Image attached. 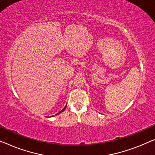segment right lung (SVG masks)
<instances>
[{
    "instance_id": "obj_1",
    "label": "right lung",
    "mask_w": 155,
    "mask_h": 155,
    "mask_svg": "<svg viewBox=\"0 0 155 155\" xmlns=\"http://www.w3.org/2000/svg\"><path fill=\"white\" fill-rule=\"evenodd\" d=\"M66 106H67V105H66ZM65 108H66V107H64V108H63V110H61V111H60V112H59V113H58V114H56V115H58V114H61V113H62V112H63V110H64V109H65Z\"/></svg>"
}]
</instances>
